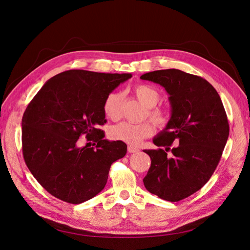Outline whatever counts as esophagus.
Wrapping results in <instances>:
<instances>
[{"label":"esophagus","instance_id":"34e87169","mask_svg":"<svg viewBox=\"0 0 250 250\" xmlns=\"http://www.w3.org/2000/svg\"><path fill=\"white\" fill-rule=\"evenodd\" d=\"M140 149L138 147H134V146H128V152L129 153H137L139 152Z\"/></svg>","mask_w":250,"mask_h":250}]
</instances>
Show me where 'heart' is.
<instances>
[{
    "mask_svg": "<svg viewBox=\"0 0 250 250\" xmlns=\"http://www.w3.org/2000/svg\"><path fill=\"white\" fill-rule=\"evenodd\" d=\"M133 94L143 102L147 108L146 116L158 127H165L169 123V113L161 107H155L161 100V95L157 90L148 84H137L132 87ZM121 101L122 96L119 92L109 93L103 102V110L105 116L110 120H119L121 117ZM153 133V127L149 122L130 123L122 122L113 126L110 130V137L116 140L124 142L129 145H139L146 138Z\"/></svg>",
    "mask_w": 250,
    "mask_h": 250,
    "instance_id": "1",
    "label": "heart"
}]
</instances>
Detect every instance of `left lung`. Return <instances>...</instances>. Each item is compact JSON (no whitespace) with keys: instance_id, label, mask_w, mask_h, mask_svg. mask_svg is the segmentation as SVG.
Instances as JSON below:
<instances>
[{"instance_id":"8db88e82","label":"left lung","mask_w":250,"mask_h":250,"mask_svg":"<svg viewBox=\"0 0 250 250\" xmlns=\"http://www.w3.org/2000/svg\"><path fill=\"white\" fill-rule=\"evenodd\" d=\"M141 79L164 86L172 107L168 125L153 139L166 150H144L151 158L144 186L164 200H183L215 172L229 139L228 116L217 90L202 77L168 69L146 73ZM174 141L179 145L168 155Z\"/></svg>"}]
</instances>
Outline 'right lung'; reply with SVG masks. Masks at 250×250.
I'll return each instance as SVG.
<instances>
[{
	"label": "right lung",
	"instance_id": "obj_1",
	"mask_svg": "<svg viewBox=\"0 0 250 250\" xmlns=\"http://www.w3.org/2000/svg\"><path fill=\"white\" fill-rule=\"evenodd\" d=\"M131 74L70 70L49 79L21 119L22 155L28 169L54 197L78 204L100 193L112 163L127 145L105 140L103 102ZM82 134L94 147L77 146Z\"/></svg>",
	"mask_w": 250,
	"mask_h": 250
}]
</instances>
